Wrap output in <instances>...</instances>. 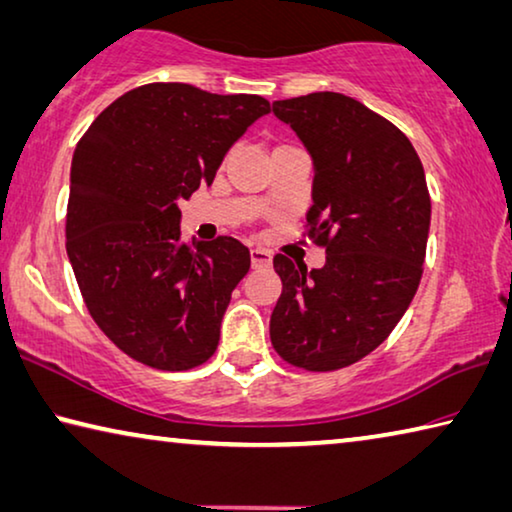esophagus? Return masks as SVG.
<instances>
[{
    "label": "esophagus",
    "mask_w": 512,
    "mask_h": 512,
    "mask_svg": "<svg viewBox=\"0 0 512 512\" xmlns=\"http://www.w3.org/2000/svg\"><path fill=\"white\" fill-rule=\"evenodd\" d=\"M250 262H253L255 269H266V266H271L273 255L266 248H253L250 250Z\"/></svg>",
    "instance_id": "1"
}]
</instances>
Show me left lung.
<instances>
[{
    "label": "left lung",
    "mask_w": 512,
    "mask_h": 512,
    "mask_svg": "<svg viewBox=\"0 0 512 512\" xmlns=\"http://www.w3.org/2000/svg\"><path fill=\"white\" fill-rule=\"evenodd\" d=\"M273 113L312 154L305 237L326 264L273 257L271 344L298 369L335 371L383 344L415 298L431 225L424 166L399 127L348 95L278 100Z\"/></svg>",
    "instance_id": "1"
}]
</instances>
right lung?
<instances>
[{"label":"right lung","mask_w":512,"mask_h":512,"mask_svg":"<svg viewBox=\"0 0 512 512\" xmlns=\"http://www.w3.org/2000/svg\"><path fill=\"white\" fill-rule=\"evenodd\" d=\"M269 111L259 95L157 81L120 95L79 139L66 250L93 321L132 360L186 371L214 355L250 253L232 237L191 246L177 205L214 182L225 152Z\"/></svg>","instance_id":"right-lung-1"}]
</instances>
